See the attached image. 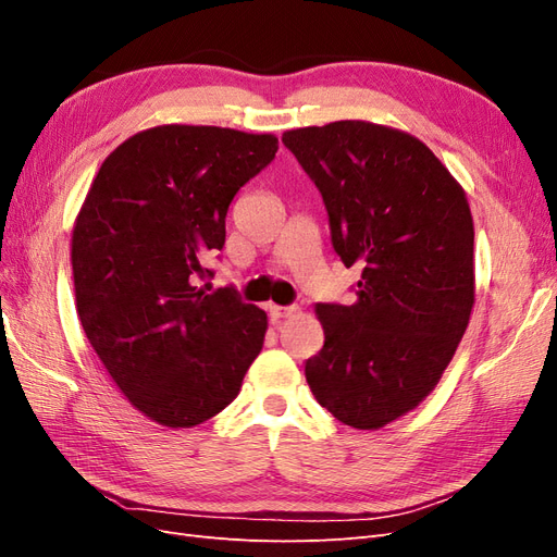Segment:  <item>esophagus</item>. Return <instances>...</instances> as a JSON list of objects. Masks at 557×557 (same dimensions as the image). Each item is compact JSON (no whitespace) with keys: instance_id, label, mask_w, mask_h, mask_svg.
Instances as JSON below:
<instances>
[{"instance_id":"esophagus-1","label":"esophagus","mask_w":557,"mask_h":557,"mask_svg":"<svg viewBox=\"0 0 557 557\" xmlns=\"http://www.w3.org/2000/svg\"><path fill=\"white\" fill-rule=\"evenodd\" d=\"M293 313H297V307L295 305H290V307H269V318L272 320H281V318H288V315H293Z\"/></svg>"}]
</instances>
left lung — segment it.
<instances>
[{"mask_svg": "<svg viewBox=\"0 0 557 557\" xmlns=\"http://www.w3.org/2000/svg\"><path fill=\"white\" fill-rule=\"evenodd\" d=\"M323 197L334 252L360 264L356 305L315 313L325 344L305 374L344 425L379 430L440 383L474 307V223L465 190L407 132L339 121L283 134Z\"/></svg>", "mask_w": 557, "mask_h": 557, "instance_id": "obj_1", "label": "left lung"}]
</instances>
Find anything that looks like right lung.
Masks as SVG:
<instances>
[{
	"mask_svg": "<svg viewBox=\"0 0 557 557\" xmlns=\"http://www.w3.org/2000/svg\"><path fill=\"white\" fill-rule=\"evenodd\" d=\"M272 134L162 125L99 166L76 218V311L113 383L150 420L193 428L221 413L262 350L267 313L237 288L209 293L225 215L276 158Z\"/></svg>",
	"mask_w": 557,
	"mask_h": 557,
	"instance_id": "obj_1",
	"label": "right lung"
}]
</instances>
